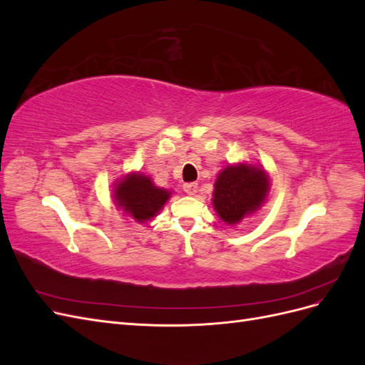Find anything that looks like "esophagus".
<instances>
[{
	"label": "esophagus",
	"mask_w": 365,
	"mask_h": 365,
	"mask_svg": "<svg viewBox=\"0 0 365 365\" xmlns=\"http://www.w3.org/2000/svg\"><path fill=\"white\" fill-rule=\"evenodd\" d=\"M182 190L187 193V195H195L196 190H197V184L196 182H185L182 185Z\"/></svg>",
	"instance_id": "esophagus-1"
}]
</instances>
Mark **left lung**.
<instances>
[{"instance_id":"8db88e82","label":"left lung","mask_w":365,"mask_h":365,"mask_svg":"<svg viewBox=\"0 0 365 365\" xmlns=\"http://www.w3.org/2000/svg\"><path fill=\"white\" fill-rule=\"evenodd\" d=\"M269 190V180L262 169L252 165H230L215 182L213 205L227 224H237L245 215L259 208Z\"/></svg>"}]
</instances>
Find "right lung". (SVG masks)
Returning a JSON list of instances; mask_svg holds the SVG:
<instances>
[{
    "label": "right lung",
    "mask_w": 365,
    "mask_h": 365,
    "mask_svg": "<svg viewBox=\"0 0 365 365\" xmlns=\"http://www.w3.org/2000/svg\"><path fill=\"white\" fill-rule=\"evenodd\" d=\"M114 196L115 202L125 210V213H129L137 222H145L160 212L170 193L153 185L148 176L137 173L115 185Z\"/></svg>",
    "instance_id": "add662e5"
}]
</instances>
